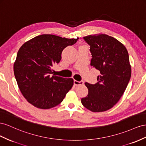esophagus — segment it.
<instances>
[{
    "label": "esophagus",
    "mask_w": 146,
    "mask_h": 146,
    "mask_svg": "<svg viewBox=\"0 0 146 146\" xmlns=\"http://www.w3.org/2000/svg\"><path fill=\"white\" fill-rule=\"evenodd\" d=\"M84 84V82H83L82 81H78L76 80H74V84L75 86H79V85H82Z\"/></svg>",
    "instance_id": "esophagus-1"
}]
</instances>
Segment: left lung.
<instances>
[{
    "label": "left lung",
    "instance_id": "left-lung-1",
    "mask_svg": "<svg viewBox=\"0 0 146 146\" xmlns=\"http://www.w3.org/2000/svg\"><path fill=\"white\" fill-rule=\"evenodd\" d=\"M84 39L90 46V65L100 75L96 84L85 83L89 93L81 103L91 111L103 112L118 102L127 88L131 73L128 53L122 43L106 34L90 35Z\"/></svg>",
    "mask_w": 146,
    "mask_h": 146
}]
</instances>
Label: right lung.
Instances as JSON below:
<instances>
[{
  "label": "right lung",
  "mask_w": 146,
  "mask_h": 146,
  "mask_svg": "<svg viewBox=\"0 0 146 146\" xmlns=\"http://www.w3.org/2000/svg\"><path fill=\"white\" fill-rule=\"evenodd\" d=\"M78 38L43 34L26 41L19 48L14 74L21 92L29 103L47 110L63 101L73 87V80L52 75V67L61 60L64 49Z\"/></svg>",
  "instance_id": "add662e5"
}]
</instances>
